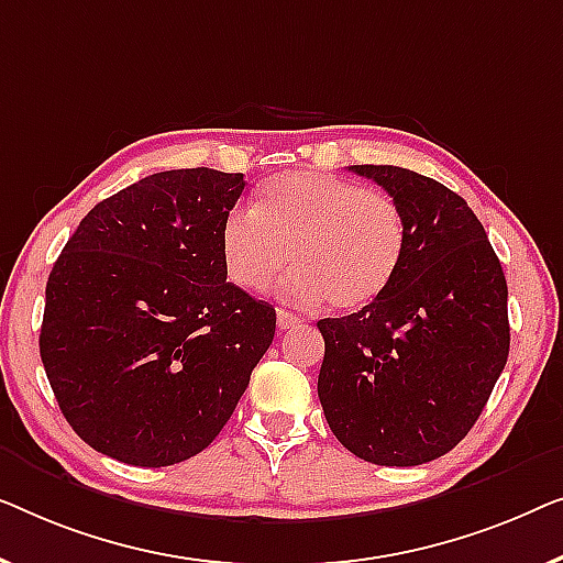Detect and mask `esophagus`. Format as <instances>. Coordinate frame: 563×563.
<instances>
[{
  "mask_svg": "<svg viewBox=\"0 0 563 563\" xmlns=\"http://www.w3.org/2000/svg\"><path fill=\"white\" fill-rule=\"evenodd\" d=\"M300 316H296V313H290V311H285V308H278V329H292V327H300Z\"/></svg>",
  "mask_w": 563,
  "mask_h": 563,
  "instance_id": "1",
  "label": "esophagus"
}]
</instances>
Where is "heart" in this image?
<instances>
[{
    "label": "heart",
    "mask_w": 563,
    "mask_h": 563,
    "mask_svg": "<svg viewBox=\"0 0 563 563\" xmlns=\"http://www.w3.org/2000/svg\"><path fill=\"white\" fill-rule=\"evenodd\" d=\"M408 247L400 203L377 188L327 173H283L236 206L221 227V263L236 288L263 292L288 267L280 292L336 311L375 303L398 278Z\"/></svg>",
    "instance_id": "b5f03b06"
}]
</instances>
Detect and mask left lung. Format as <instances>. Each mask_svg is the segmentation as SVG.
<instances>
[{
	"label": "left lung",
	"mask_w": 563,
	"mask_h": 563,
	"mask_svg": "<svg viewBox=\"0 0 563 563\" xmlns=\"http://www.w3.org/2000/svg\"><path fill=\"white\" fill-rule=\"evenodd\" d=\"M406 213L398 278L375 303L321 319L319 400L354 456L416 466L456 446L510 352L508 283L462 196L398 165H352Z\"/></svg>",
	"instance_id": "1"
}]
</instances>
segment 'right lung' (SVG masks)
<instances>
[{"label":"right lung","mask_w":563,"mask_h":563,"mask_svg":"<svg viewBox=\"0 0 563 563\" xmlns=\"http://www.w3.org/2000/svg\"><path fill=\"white\" fill-rule=\"evenodd\" d=\"M242 191V173H155L93 206L55 260L41 357L91 449L168 466L232 418L275 336V308L227 283L221 263Z\"/></svg>","instance_id":"1"}]
</instances>
